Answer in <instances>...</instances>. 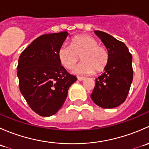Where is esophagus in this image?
<instances>
[{
	"mask_svg": "<svg viewBox=\"0 0 149 149\" xmlns=\"http://www.w3.org/2000/svg\"><path fill=\"white\" fill-rule=\"evenodd\" d=\"M77 79H78V80H79V81H83V80H84V79H85V78H84V77H80V76H78Z\"/></svg>",
	"mask_w": 149,
	"mask_h": 149,
	"instance_id": "esophagus-1",
	"label": "esophagus"
}]
</instances>
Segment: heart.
I'll return each mask as SVG.
<instances>
[{
  "label": "heart",
  "mask_w": 149,
  "mask_h": 149,
  "mask_svg": "<svg viewBox=\"0 0 149 149\" xmlns=\"http://www.w3.org/2000/svg\"><path fill=\"white\" fill-rule=\"evenodd\" d=\"M99 41L90 35H79L72 39L70 45L63 44L58 52L61 65L71 69L81 57V63L74 72L79 74L101 73L108 65L109 53L105 46L99 45Z\"/></svg>",
  "instance_id": "obj_1"
}]
</instances>
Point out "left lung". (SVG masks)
<instances>
[{"label": "left lung", "mask_w": 149, "mask_h": 149, "mask_svg": "<svg viewBox=\"0 0 149 149\" xmlns=\"http://www.w3.org/2000/svg\"><path fill=\"white\" fill-rule=\"evenodd\" d=\"M109 53L104 72L96 79L91 100L98 106L111 109L125 101L133 81L132 55L127 46L107 33L95 31Z\"/></svg>", "instance_id": "obj_1"}]
</instances>
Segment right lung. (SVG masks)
<instances>
[{"label":"right lung","mask_w":149,"mask_h":149,"mask_svg":"<svg viewBox=\"0 0 149 149\" xmlns=\"http://www.w3.org/2000/svg\"><path fill=\"white\" fill-rule=\"evenodd\" d=\"M67 31L43 34L22 52L17 76L19 88L31 109L42 117L55 115L64 104L68 88L77 78L61 65L58 49Z\"/></svg>","instance_id":"right-lung-1"}]
</instances>
